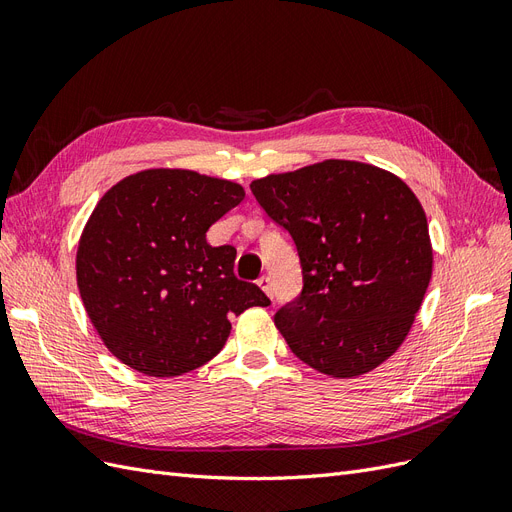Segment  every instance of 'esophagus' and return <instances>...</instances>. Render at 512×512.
<instances>
[{
	"instance_id": "obj_1",
	"label": "esophagus",
	"mask_w": 512,
	"mask_h": 512,
	"mask_svg": "<svg viewBox=\"0 0 512 512\" xmlns=\"http://www.w3.org/2000/svg\"><path fill=\"white\" fill-rule=\"evenodd\" d=\"M257 285L261 287V291L268 295V298L272 300L274 298V287H272V280H270V276H261L259 280H257Z\"/></svg>"
}]
</instances>
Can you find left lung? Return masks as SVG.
<instances>
[{
	"label": "left lung",
	"mask_w": 512,
	"mask_h": 512,
	"mask_svg": "<svg viewBox=\"0 0 512 512\" xmlns=\"http://www.w3.org/2000/svg\"><path fill=\"white\" fill-rule=\"evenodd\" d=\"M251 191L298 246L302 293L274 315L293 355L334 378L381 366L406 340L432 278L417 195L395 174L349 159L270 174Z\"/></svg>",
	"instance_id": "obj_1"
}]
</instances>
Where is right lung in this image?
Instances as JSON below:
<instances>
[{
  "instance_id": "add662e5",
  "label": "right lung",
  "mask_w": 512,
  "mask_h": 512,
  "mask_svg": "<svg viewBox=\"0 0 512 512\" xmlns=\"http://www.w3.org/2000/svg\"><path fill=\"white\" fill-rule=\"evenodd\" d=\"M244 200L232 180L155 168L108 189L82 229L76 280L82 304L125 366L170 378L204 366L229 319L270 300L236 278V249L206 232Z\"/></svg>"
}]
</instances>
